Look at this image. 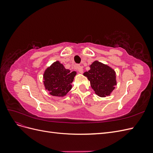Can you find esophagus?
<instances>
[{
  "mask_svg": "<svg viewBox=\"0 0 153 153\" xmlns=\"http://www.w3.org/2000/svg\"><path fill=\"white\" fill-rule=\"evenodd\" d=\"M77 70L80 73H83L84 72V69H83V67L81 66H77Z\"/></svg>",
  "mask_w": 153,
  "mask_h": 153,
  "instance_id": "34e87169",
  "label": "esophagus"
}]
</instances>
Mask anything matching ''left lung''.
Returning <instances> with one entry per match:
<instances>
[{"label": "left lung", "instance_id": "8db88e82", "mask_svg": "<svg viewBox=\"0 0 153 153\" xmlns=\"http://www.w3.org/2000/svg\"><path fill=\"white\" fill-rule=\"evenodd\" d=\"M90 81L92 89L100 97L109 96L117 84L115 72L110 66L96 61L90 66V70L84 73Z\"/></svg>", "mask_w": 153, "mask_h": 153}]
</instances>
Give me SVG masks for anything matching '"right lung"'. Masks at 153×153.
<instances>
[{
	"label": "right lung",
	"instance_id": "add662e5",
	"mask_svg": "<svg viewBox=\"0 0 153 153\" xmlns=\"http://www.w3.org/2000/svg\"><path fill=\"white\" fill-rule=\"evenodd\" d=\"M76 75V71L70 72L59 61L55 62L45 71L43 83L45 89L52 96H65L71 89V83Z\"/></svg>",
	"mask_w": 153,
	"mask_h": 153
}]
</instances>
